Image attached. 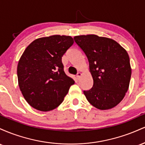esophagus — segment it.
<instances>
[{"label": "esophagus", "mask_w": 145, "mask_h": 145, "mask_svg": "<svg viewBox=\"0 0 145 145\" xmlns=\"http://www.w3.org/2000/svg\"><path fill=\"white\" fill-rule=\"evenodd\" d=\"M81 76H82V74H81L80 72H78L77 75H76V77H77L78 79H79V78L81 77Z\"/></svg>", "instance_id": "esophagus-1"}]
</instances>
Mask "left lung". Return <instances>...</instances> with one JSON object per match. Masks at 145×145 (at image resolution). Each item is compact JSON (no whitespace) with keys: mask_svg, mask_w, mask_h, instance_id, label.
<instances>
[{"mask_svg":"<svg viewBox=\"0 0 145 145\" xmlns=\"http://www.w3.org/2000/svg\"><path fill=\"white\" fill-rule=\"evenodd\" d=\"M89 63L93 85L84 94L99 110L112 108L122 101L129 88L131 69L127 51L112 39L95 35L74 37Z\"/></svg>","mask_w":145,"mask_h":145,"instance_id":"left-lung-1","label":"left lung"}]
</instances>
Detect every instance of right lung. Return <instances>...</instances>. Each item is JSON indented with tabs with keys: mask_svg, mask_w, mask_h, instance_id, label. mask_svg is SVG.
Returning <instances> with one entry per match:
<instances>
[{
	"mask_svg": "<svg viewBox=\"0 0 145 145\" xmlns=\"http://www.w3.org/2000/svg\"><path fill=\"white\" fill-rule=\"evenodd\" d=\"M73 44L70 36L52 35L35 39L23 52L18 64V84L33 108L44 112L56 108L74 84L62 63Z\"/></svg>",
	"mask_w": 145,
	"mask_h": 145,
	"instance_id": "obj_1",
	"label": "right lung"
}]
</instances>
